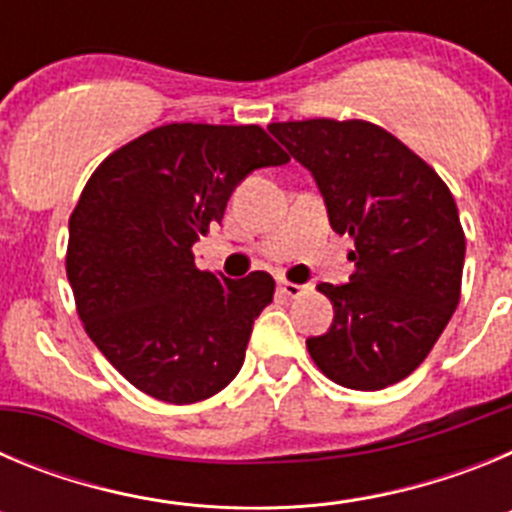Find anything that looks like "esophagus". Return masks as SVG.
<instances>
[{
  "label": "esophagus",
  "mask_w": 512,
  "mask_h": 512,
  "mask_svg": "<svg viewBox=\"0 0 512 512\" xmlns=\"http://www.w3.org/2000/svg\"><path fill=\"white\" fill-rule=\"evenodd\" d=\"M279 289H282L287 297H300L305 292V284H295V282H279Z\"/></svg>",
  "instance_id": "1"
}]
</instances>
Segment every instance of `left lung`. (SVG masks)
<instances>
[{"mask_svg":"<svg viewBox=\"0 0 512 512\" xmlns=\"http://www.w3.org/2000/svg\"><path fill=\"white\" fill-rule=\"evenodd\" d=\"M269 133L312 174L330 228L354 238L356 271L318 287L336 315L307 351L348 390H384L423 364L459 305L467 241L454 197L372 122H271Z\"/></svg>","mask_w":512,"mask_h":512,"instance_id":"1","label":"left lung"}]
</instances>
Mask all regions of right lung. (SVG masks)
<instances>
[{"instance_id":"right-lung-1","label":"right lung","mask_w":512,"mask_h":512,"mask_svg":"<svg viewBox=\"0 0 512 512\" xmlns=\"http://www.w3.org/2000/svg\"><path fill=\"white\" fill-rule=\"evenodd\" d=\"M287 161L259 125L171 122L92 174L69 220L66 274L94 346L140 392L187 405L241 372L274 279L200 271L192 246L251 171Z\"/></svg>"}]
</instances>
